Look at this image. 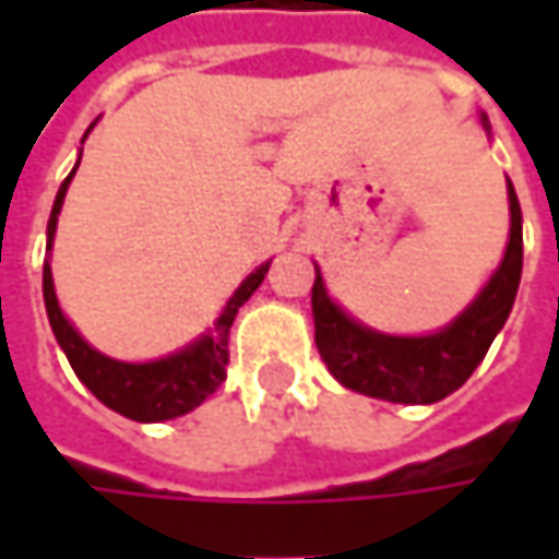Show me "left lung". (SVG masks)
Here are the masks:
<instances>
[{"instance_id": "left-lung-1", "label": "left lung", "mask_w": 559, "mask_h": 559, "mask_svg": "<svg viewBox=\"0 0 559 559\" xmlns=\"http://www.w3.org/2000/svg\"><path fill=\"white\" fill-rule=\"evenodd\" d=\"M483 127L488 130L485 118ZM507 199L510 242L501 267L491 273L476 301L439 333L385 335L367 330L326 295L317 270L311 289L313 342L330 373L345 389L392 404H436L473 376L510 317L523 273V211L513 183H507Z\"/></svg>"}]
</instances>
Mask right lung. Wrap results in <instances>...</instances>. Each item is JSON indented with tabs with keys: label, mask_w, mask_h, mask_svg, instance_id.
<instances>
[{
	"label": "right lung",
	"mask_w": 559,
	"mask_h": 559,
	"mask_svg": "<svg viewBox=\"0 0 559 559\" xmlns=\"http://www.w3.org/2000/svg\"><path fill=\"white\" fill-rule=\"evenodd\" d=\"M74 174L76 167L68 174V180L61 183L58 195H55L52 217H49V229H46L49 233L46 248H52L58 214H61L64 192H68V183H71ZM267 270L270 261L261 264L239 289L233 292V298L226 301V308L217 317L214 330H207L202 338H195L192 345H186L183 352L167 355L162 360H148V364H123V360H115V357H105L83 335L76 333L74 326L68 323V317L58 308L49 261L43 264V298H46V313H49L55 338H58L61 352L71 360L76 379L105 407L118 411L127 419H136V423H162V419L183 417L189 411H195L204 397H211L221 389V382L226 379V364H229V326H233L239 308L251 298V292L264 283V273Z\"/></svg>",
	"instance_id": "obj_1"
}]
</instances>
